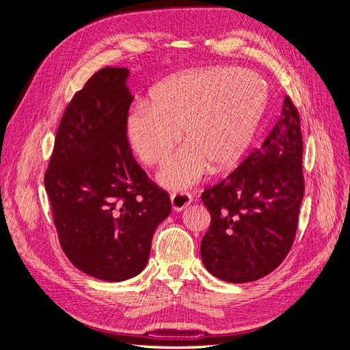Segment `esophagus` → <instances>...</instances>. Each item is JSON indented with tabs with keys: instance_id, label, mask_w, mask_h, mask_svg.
<instances>
[{
	"instance_id": "esophagus-1",
	"label": "esophagus",
	"mask_w": 350,
	"mask_h": 350,
	"mask_svg": "<svg viewBox=\"0 0 350 350\" xmlns=\"http://www.w3.org/2000/svg\"><path fill=\"white\" fill-rule=\"evenodd\" d=\"M193 201V197L187 191H176L171 194V203L175 211H181Z\"/></svg>"
}]
</instances>
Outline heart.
<instances>
[{"mask_svg":"<svg viewBox=\"0 0 350 350\" xmlns=\"http://www.w3.org/2000/svg\"><path fill=\"white\" fill-rule=\"evenodd\" d=\"M267 89L250 70L211 67L167 79L137 102L124 131L133 152L146 165H159L179 140L187 144L159 172L167 188L196 184L213 172L235 167L245 156L262 120Z\"/></svg>","mask_w":350,"mask_h":350,"instance_id":"heart-1","label":"heart"}]
</instances>
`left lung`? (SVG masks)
Segmentation results:
<instances>
[{
  "instance_id": "left-lung-1",
  "label": "left lung",
  "mask_w": 350,
  "mask_h": 350,
  "mask_svg": "<svg viewBox=\"0 0 350 350\" xmlns=\"http://www.w3.org/2000/svg\"><path fill=\"white\" fill-rule=\"evenodd\" d=\"M304 189L301 120L286 96L260 149L201 194L211 217L200 247L204 267L229 283L258 280L278 269L298 229Z\"/></svg>"
}]
</instances>
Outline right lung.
Here are the masks:
<instances>
[{
	"label": "right lung",
	"instance_id": "right-lung-1",
	"mask_svg": "<svg viewBox=\"0 0 350 350\" xmlns=\"http://www.w3.org/2000/svg\"><path fill=\"white\" fill-rule=\"evenodd\" d=\"M129 74L105 67L74 94L44 179L62 251L79 270L107 282L143 271L154 230L172 208L126 142Z\"/></svg>",
	"mask_w": 350,
	"mask_h": 350
}]
</instances>
